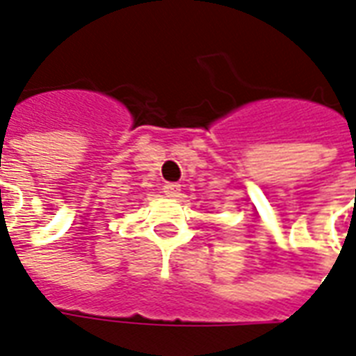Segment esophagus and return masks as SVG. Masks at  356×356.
Listing matches in <instances>:
<instances>
[{"label":"esophagus","mask_w":356,"mask_h":356,"mask_svg":"<svg viewBox=\"0 0 356 356\" xmlns=\"http://www.w3.org/2000/svg\"><path fill=\"white\" fill-rule=\"evenodd\" d=\"M163 191H165V195H168V197H178V193H180V184L166 182L165 186H163Z\"/></svg>","instance_id":"34e87169"}]
</instances>
